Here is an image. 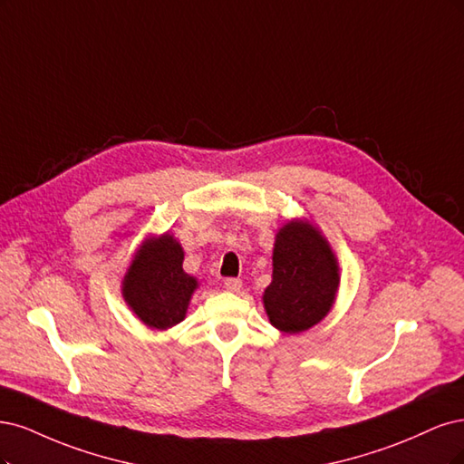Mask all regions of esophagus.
I'll use <instances>...</instances> for the list:
<instances>
[{
    "mask_svg": "<svg viewBox=\"0 0 464 464\" xmlns=\"http://www.w3.org/2000/svg\"><path fill=\"white\" fill-rule=\"evenodd\" d=\"M223 285H226V289L231 291V293H238V291L243 289V281L237 279V277H227L226 283H223Z\"/></svg>",
    "mask_w": 464,
    "mask_h": 464,
    "instance_id": "34e87169",
    "label": "esophagus"
}]
</instances>
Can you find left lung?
I'll list each match as a JSON object with an SVG mask.
<instances>
[{
	"instance_id": "1",
	"label": "left lung",
	"mask_w": 464,
	"mask_h": 464,
	"mask_svg": "<svg viewBox=\"0 0 464 464\" xmlns=\"http://www.w3.org/2000/svg\"><path fill=\"white\" fill-rule=\"evenodd\" d=\"M272 266L262 303L276 330L301 334L332 312L341 283L339 262L312 221L296 218L277 229Z\"/></svg>"
}]
</instances>
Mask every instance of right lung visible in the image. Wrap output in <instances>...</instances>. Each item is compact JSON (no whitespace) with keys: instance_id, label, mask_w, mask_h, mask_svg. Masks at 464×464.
Segmentation results:
<instances>
[{"instance_id":"obj_1","label":"right lung","mask_w":464,"mask_h":464,"mask_svg":"<svg viewBox=\"0 0 464 464\" xmlns=\"http://www.w3.org/2000/svg\"><path fill=\"white\" fill-rule=\"evenodd\" d=\"M185 250L168 231L148 235L127 266L121 295L150 330H169L183 322L198 279L183 270Z\"/></svg>"}]
</instances>
